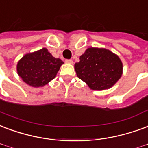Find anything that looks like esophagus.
I'll list each match as a JSON object with an SVG mask.
<instances>
[{"mask_svg": "<svg viewBox=\"0 0 148 148\" xmlns=\"http://www.w3.org/2000/svg\"><path fill=\"white\" fill-rule=\"evenodd\" d=\"M66 63H68V64H73V60H66Z\"/></svg>", "mask_w": 148, "mask_h": 148, "instance_id": "1", "label": "esophagus"}]
</instances>
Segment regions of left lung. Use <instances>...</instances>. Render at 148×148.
<instances>
[{
  "mask_svg": "<svg viewBox=\"0 0 148 148\" xmlns=\"http://www.w3.org/2000/svg\"><path fill=\"white\" fill-rule=\"evenodd\" d=\"M74 64L78 78L92 90H105L117 83L123 73V64L118 55L104 48L91 47Z\"/></svg>",
  "mask_w": 148,
  "mask_h": 148,
  "instance_id": "obj_1",
  "label": "left lung"
}]
</instances>
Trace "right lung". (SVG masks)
<instances>
[{"label": "right lung", "instance_id": "right-lung-1", "mask_svg": "<svg viewBox=\"0 0 148 148\" xmlns=\"http://www.w3.org/2000/svg\"><path fill=\"white\" fill-rule=\"evenodd\" d=\"M63 62L55 58L46 48L24 55L16 70L24 82L34 88L43 87L54 79Z\"/></svg>", "mask_w": 148, "mask_h": 148}]
</instances>
